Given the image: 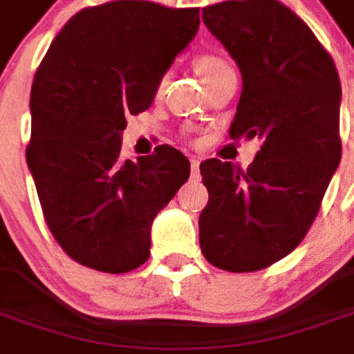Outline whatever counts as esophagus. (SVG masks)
I'll use <instances>...</instances> for the list:
<instances>
[{"label": "esophagus", "mask_w": 354, "mask_h": 354, "mask_svg": "<svg viewBox=\"0 0 354 354\" xmlns=\"http://www.w3.org/2000/svg\"><path fill=\"white\" fill-rule=\"evenodd\" d=\"M189 162H192V178H199L201 161L197 159V157H192V159H189Z\"/></svg>", "instance_id": "obj_1"}]
</instances>
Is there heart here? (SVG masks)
<instances>
[{
    "instance_id": "heart-1",
    "label": "heart",
    "mask_w": 354,
    "mask_h": 354,
    "mask_svg": "<svg viewBox=\"0 0 354 354\" xmlns=\"http://www.w3.org/2000/svg\"><path fill=\"white\" fill-rule=\"evenodd\" d=\"M195 70L199 72V75L203 77V81H205V85H207V83H210L212 80H216L220 73L231 70V66L225 58L220 57V55H216V53H203V55H199V57L195 58ZM167 80H169L167 73L159 75V80L155 83V93L159 94L165 91V87H167Z\"/></svg>"
}]
</instances>
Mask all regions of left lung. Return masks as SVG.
<instances>
[{
    "label": "left lung",
    "mask_w": 354,
    "mask_h": 354,
    "mask_svg": "<svg viewBox=\"0 0 354 354\" xmlns=\"http://www.w3.org/2000/svg\"><path fill=\"white\" fill-rule=\"evenodd\" d=\"M203 22L243 75L230 136H256L261 147L246 170L201 162V250L218 269L252 273L288 256L319 214L342 159V85L317 35L281 1L208 5Z\"/></svg>",
    "instance_id": "8db88e82"
}]
</instances>
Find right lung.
<instances>
[{
  "label": "right lung",
  "mask_w": 354,
  "mask_h": 354,
  "mask_svg": "<svg viewBox=\"0 0 354 354\" xmlns=\"http://www.w3.org/2000/svg\"><path fill=\"white\" fill-rule=\"evenodd\" d=\"M199 24V9L94 5L68 20L35 72L26 161L53 237L81 266L129 273L146 263L153 218L189 178L187 157L167 144L123 161L121 132L151 106Z\"/></svg>",
  "instance_id": "add662e5"
}]
</instances>
